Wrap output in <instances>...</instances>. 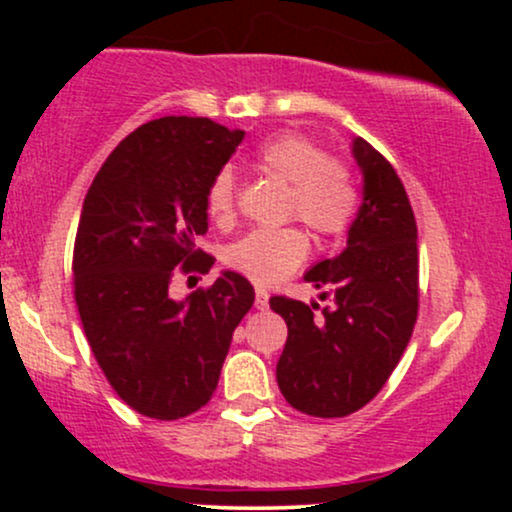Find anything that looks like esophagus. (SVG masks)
Here are the masks:
<instances>
[{
  "label": "esophagus",
  "mask_w": 512,
  "mask_h": 512,
  "mask_svg": "<svg viewBox=\"0 0 512 512\" xmlns=\"http://www.w3.org/2000/svg\"><path fill=\"white\" fill-rule=\"evenodd\" d=\"M269 305V296H267V291L264 289H257V293H255V308L257 310H264Z\"/></svg>",
  "instance_id": "34e87169"
}]
</instances>
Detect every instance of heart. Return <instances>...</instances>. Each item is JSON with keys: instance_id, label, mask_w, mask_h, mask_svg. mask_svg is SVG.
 I'll list each match as a JSON object with an SVG mask.
<instances>
[{"instance_id": "1", "label": "heart", "mask_w": 512, "mask_h": 512, "mask_svg": "<svg viewBox=\"0 0 512 512\" xmlns=\"http://www.w3.org/2000/svg\"><path fill=\"white\" fill-rule=\"evenodd\" d=\"M257 163L291 185V216L317 236L332 238L349 228L356 214V187L344 163L327 158L320 146L298 134H281L257 151ZM211 219L226 223L236 211V178L231 168L214 175L207 187ZM308 236L301 228H255L228 248V264L260 286H272L301 267Z\"/></svg>"}]
</instances>
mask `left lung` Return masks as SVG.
Segmentation results:
<instances>
[{
    "instance_id": "obj_1",
    "label": "left lung",
    "mask_w": 512,
    "mask_h": 512,
    "mask_svg": "<svg viewBox=\"0 0 512 512\" xmlns=\"http://www.w3.org/2000/svg\"><path fill=\"white\" fill-rule=\"evenodd\" d=\"M363 202L346 248L305 272L330 308L269 298L289 327L276 383L293 409L320 419L349 416L378 395L407 349L419 313V250L409 197L395 168L366 139L351 142Z\"/></svg>"
}]
</instances>
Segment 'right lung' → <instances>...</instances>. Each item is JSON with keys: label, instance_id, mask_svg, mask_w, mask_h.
I'll return each mask as SVG.
<instances>
[{"label": "right lung", "instance_id": "obj_1", "mask_svg": "<svg viewBox=\"0 0 512 512\" xmlns=\"http://www.w3.org/2000/svg\"><path fill=\"white\" fill-rule=\"evenodd\" d=\"M209 117H161L105 158L81 209L74 298L98 366L149 419L195 414L214 395L233 330L255 303L245 276L221 272L182 301L175 267L209 272L195 240L209 228L207 187L243 142Z\"/></svg>", "mask_w": 512, "mask_h": 512}]
</instances>
